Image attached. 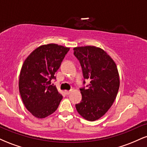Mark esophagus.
Wrapping results in <instances>:
<instances>
[{"label": "esophagus", "mask_w": 147, "mask_h": 147, "mask_svg": "<svg viewBox=\"0 0 147 147\" xmlns=\"http://www.w3.org/2000/svg\"><path fill=\"white\" fill-rule=\"evenodd\" d=\"M70 92H71V90H65V93L66 94V95H69V94H70Z\"/></svg>", "instance_id": "obj_1"}]
</instances>
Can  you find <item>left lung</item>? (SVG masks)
Masks as SVG:
<instances>
[{
  "mask_svg": "<svg viewBox=\"0 0 147 147\" xmlns=\"http://www.w3.org/2000/svg\"><path fill=\"white\" fill-rule=\"evenodd\" d=\"M74 55L79 61L84 78L90 83L81 88L82 99L75 105L79 115L88 121L97 120L109 111L116 98L119 77L116 64L102 49L77 47ZM86 82L84 80L83 84Z\"/></svg>",
  "mask_w": 147,
  "mask_h": 147,
  "instance_id": "8db88e82",
  "label": "left lung"
}]
</instances>
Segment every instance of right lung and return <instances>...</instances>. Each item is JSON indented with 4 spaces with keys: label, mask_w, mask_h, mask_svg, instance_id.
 I'll return each instance as SVG.
<instances>
[{
    "label": "right lung",
    "mask_w": 147,
    "mask_h": 147,
    "mask_svg": "<svg viewBox=\"0 0 147 147\" xmlns=\"http://www.w3.org/2000/svg\"><path fill=\"white\" fill-rule=\"evenodd\" d=\"M70 50L54 43L37 48L27 57L19 76V92L27 109L37 118L57 110L62 96L53 84L55 72Z\"/></svg>",
    "instance_id": "1"
}]
</instances>
